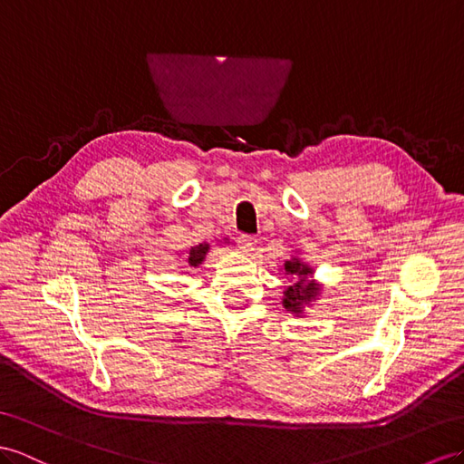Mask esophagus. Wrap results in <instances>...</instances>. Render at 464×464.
<instances>
[{"mask_svg":"<svg viewBox=\"0 0 464 464\" xmlns=\"http://www.w3.org/2000/svg\"><path fill=\"white\" fill-rule=\"evenodd\" d=\"M256 237L255 235H239V245H241V248L245 253H251V251H255V246H256Z\"/></svg>","mask_w":464,"mask_h":464,"instance_id":"esophagus-1","label":"esophagus"}]
</instances>
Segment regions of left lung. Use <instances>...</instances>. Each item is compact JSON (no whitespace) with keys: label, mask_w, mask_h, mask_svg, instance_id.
<instances>
[{"label":"left lung","mask_w":464,"mask_h":464,"mask_svg":"<svg viewBox=\"0 0 464 464\" xmlns=\"http://www.w3.org/2000/svg\"><path fill=\"white\" fill-rule=\"evenodd\" d=\"M284 275L292 278L294 282L290 286L284 288V298L282 305L286 307V312L302 315L304 307L310 305L317 295H319V284L312 280L314 268L307 266L298 256H292L290 260L284 263Z\"/></svg>","instance_id":"obj_1"}]
</instances>
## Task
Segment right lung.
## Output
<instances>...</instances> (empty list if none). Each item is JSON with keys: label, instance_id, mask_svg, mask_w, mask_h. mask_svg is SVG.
<instances>
[{"label": "right lung", "instance_id": "obj_1", "mask_svg": "<svg viewBox=\"0 0 464 464\" xmlns=\"http://www.w3.org/2000/svg\"><path fill=\"white\" fill-rule=\"evenodd\" d=\"M208 251H209V245H208V243H199V245L192 246V248H189L188 256H186V263H188L189 266H194V268L199 266L201 263H204V258H206Z\"/></svg>", "mask_w": 464, "mask_h": 464}]
</instances>
